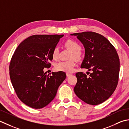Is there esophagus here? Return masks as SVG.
<instances>
[{
  "instance_id": "obj_1",
  "label": "esophagus",
  "mask_w": 129,
  "mask_h": 129,
  "mask_svg": "<svg viewBox=\"0 0 129 129\" xmlns=\"http://www.w3.org/2000/svg\"><path fill=\"white\" fill-rule=\"evenodd\" d=\"M71 75H72V74H71V73H66L67 77H69V76H71Z\"/></svg>"
}]
</instances>
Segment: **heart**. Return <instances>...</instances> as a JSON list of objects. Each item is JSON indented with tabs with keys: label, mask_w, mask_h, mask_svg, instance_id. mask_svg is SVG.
<instances>
[{
	"label": "heart",
	"mask_w": 129,
	"mask_h": 129,
	"mask_svg": "<svg viewBox=\"0 0 129 129\" xmlns=\"http://www.w3.org/2000/svg\"><path fill=\"white\" fill-rule=\"evenodd\" d=\"M64 46L67 48L72 52L71 54L70 58H74L77 61L81 59L82 58V53L80 51V46L76 41L68 39L65 42ZM59 49L57 47H55L52 51V56L53 59H57L58 56ZM75 62L74 60L71 59L68 61L59 62L55 65V69L58 71H62L67 73H71L75 69Z\"/></svg>",
	"instance_id": "heart-1"
}]
</instances>
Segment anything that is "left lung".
Masks as SVG:
<instances>
[{
	"mask_svg": "<svg viewBox=\"0 0 129 129\" xmlns=\"http://www.w3.org/2000/svg\"><path fill=\"white\" fill-rule=\"evenodd\" d=\"M70 35L77 37L85 48L81 67L92 71L89 77L82 72L76 73L75 93L87 104H100L111 96L117 85L120 60L117 52L108 39L99 33L84 31Z\"/></svg>",
	"mask_w": 129,
	"mask_h": 129,
	"instance_id": "obj_1",
	"label": "left lung"
}]
</instances>
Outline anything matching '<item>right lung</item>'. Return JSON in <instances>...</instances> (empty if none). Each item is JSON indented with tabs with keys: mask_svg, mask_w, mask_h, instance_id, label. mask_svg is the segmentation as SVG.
I'll list each match as a JSON object with an SVG mask.
<instances>
[{
	"mask_svg": "<svg viewBox=\"0 0 129 129\" xmlns=\"http://www.w3.org/2000/svg\"><path fill=\"white\" fill-rule=\"evenodd\" d=\"M61 35H33L21 43L12 56L9 66L10 80L20 100L33 109H42L56 95L66 75L53 72L49 76L44 72L52 61V51Z\"/></svg>",
	"mask_w": 129,
	"mask_h": 129,
	"instance_id": "add662e5",
	"label": "right lung"
}]
</instances>
